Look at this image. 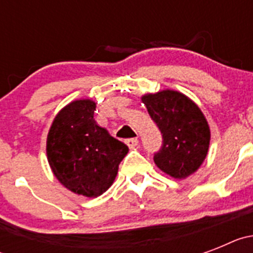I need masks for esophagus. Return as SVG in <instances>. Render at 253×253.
Listing matches in <instances>:
<instances>
[{
  "label": "esophagus",
  "instance_id": "1",
  "mask_svg": "<svg viewBox=\"0 0 253 253\" xmlns=\"http://www.w3.org/2000/svg\"><path fill=\"white\" fill-rule=\"evenodd\" d=\"M125 143H126V146H128L129 148L133 149V148H135V147L138 146V143H139V140H138L137 138H130V139L125 140Z\"/></svg>",
  "mask_w": 253,
  "mask_h": 253
}]
</instances>
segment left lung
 Listing matches in <instances>:
<instances>
[{
  "label": "left lung",
  "mask_w": 253,
  "mask_h": 253,
  "mask_svg": "<svg viewBox=\"0 0 253 253\" xmlns=\"http://www.w3.org/2000/svg\"><path fill=\"white\" fill-rule=\"evenodd\" d=\"M142 101L162 134L154 163L173 178L193 175L209 149L210 129L204 114L193 100L173 90L147 93Z\"/></svg>",
  "instance_id": "obj_1"
}]
</instances>
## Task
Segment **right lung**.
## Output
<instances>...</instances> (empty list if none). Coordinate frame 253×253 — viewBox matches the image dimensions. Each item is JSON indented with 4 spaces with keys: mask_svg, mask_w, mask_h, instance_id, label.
Segmentation results:
<instances>
[{
    "mask_svg": "<svg viewBox=\"0 0 253 253\" xmlns=\"http://www.w3.org/2000/svg\"><path fill=\"white\" fill-rule=\"evenodd\" d=\"M95 101L76 100L54 118L46 138V156L60 184L72 193L97 198L113 185L128 146L111 137L93 119Z\"/></svg>",
    "mask_w": 253,
    "mask_h": 253,
    "instance_id": "1",
    "label": "right lung"
}]
</instances>
